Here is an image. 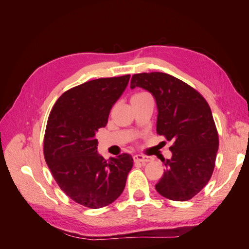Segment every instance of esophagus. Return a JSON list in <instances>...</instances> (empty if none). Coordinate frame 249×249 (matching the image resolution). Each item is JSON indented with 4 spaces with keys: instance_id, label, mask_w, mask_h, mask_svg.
I'll return each instance as SVG.
<instances>
[{
    "instance_id": "esophagus-1",
    "label": "esophagus",
    "mask_w": 249,
    "mask_h": 249,
    "mask_svg": "<svg viewBox=\"0 0 249 249\" xmlns=\"http://www.w3.org/2000/svg\"><path fill=\"white\" fill-rule=\"evenodd\" d=\"M133 159H134L135 162H140V163H142V164L152 161V159H150L149 157L143 156V155H135V156L133 157Z\"/></svg>"
}]
</instances>
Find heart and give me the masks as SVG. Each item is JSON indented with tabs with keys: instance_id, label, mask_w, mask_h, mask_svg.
<instances>
[{
	"instance_id": "obj_1",
	"label": "heart",
	"mask_w": 249,
	"mask_h": 249,
	"mask_svg": "<svg viewBox=\"0 0 249 249\" xmlns=\"http://www.w3.org/2000/svg\"><path fill=\"white\" fill-rule=\"evenodd\" d=\"M142 94H145V93H139V94H136V95H142ZM136 95H135V96H136Z\"/></svg>"
}]
</instances>
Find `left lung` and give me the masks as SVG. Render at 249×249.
<instances>
[{
	"mask_svg": "<svg viewBox=\"0 0 249 249\" xmlns=\"http://www.w3.org/2000/svg\"><path fill=\"white\" fill-rule=\"evenodd\" d=\"M135 87L154 96L157 133L173 141L172 156L162 161L164 175L156 190L171 200H189L207 185L214 170L219 141L212 111L196 90L168 73L134 74L131 88Z\"/></svg>",
	"mask_w": 249,
	"mask_h": 249,
	"instance_id": "1",
	"label": "left lung"
}]
</instances>
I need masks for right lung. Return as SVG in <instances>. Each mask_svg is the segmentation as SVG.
Here are the masks:
<instances>
[{
    "label": "right lung",
    "instance_id": "add662e5",
    "mask_svg": "<svg viewBox=\"0 0 249 249\" xmlns=\"http://www.w3.org/2000/svg\"><path fill=\"white\" fill-rule=\"evenodd\" d=\"M129 80L126 74L83 83L60 96L49 116L44 159L61 190L87 208H103L117 199L133 166L129 154L105 160L95 138Z\"/></svg>",
    "mask_w": 249,
    "mask_h": 249
}]
</instances>
